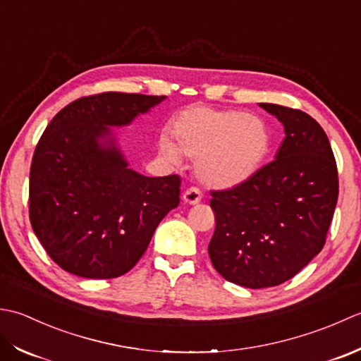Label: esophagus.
<instances>
[{
	"label": "esophagus",
	"instance_id": "obj_1",
	"mask_svg": "<svg viewBox=\"0 0 361 361\" xmlns=\"http://www.w3.org/2000/svg\"><path fill=\"white\" fill-rule=\"evenodd\" d=\"M201 200H202V193H201V190L196 187H191L185 191V193H183V202H187L190 205L201 202Z\"/></svg>",
	"mask_w": 361,
	"mask_h": 361
}]
</instances>
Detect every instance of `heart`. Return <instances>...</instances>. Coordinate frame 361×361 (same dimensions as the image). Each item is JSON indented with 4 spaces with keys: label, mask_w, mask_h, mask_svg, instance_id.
<instances>
[{
    "label": "heart",
    "mask_w": 361,
    "mask_h": 361,
    "mask_svg": "<svg viewBox=\"0 0 361 361\" xmlns=\"http://www.w3.org/2000/svg\"><path fill=\"white\" fill-rule=\"evenodd\" d=\"M171 135L160 137L159 151L178 164L180 154L196 159V176L210 188H233L251 179L269 149L262 118L240 110L190 106L174 116Z\"/></svg>",
    "instance_id": "b5f03b06"
}]
</instances>
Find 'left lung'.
I'll return each mask as SVG.
<instances>
[{"mask_svg": "<svg viewBox=\"0 0 361 361\" xmlns=\"http://www.w3.org/2000/svg\"><path fill=\"white\" fill-rule=\"evenodd\" d=\"M260 107L283 126L274 160L238 187L212 191L210 201L213 267L252 290L283 283L321 252L338 201L336 161L318 121L302 110Z\"/></svg>", "mask_w": 361, "mask_h": 361, "instance_id": "obj_1", "label": "left lung"}]
</instances>
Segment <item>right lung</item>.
<instances>
[{"label":"right lung","mask_w":361,"mask_h":361,"mask_svg":"<svg viewBox=\"0 0 361 361\" xmlns=\"http://www.w3.org/2000/svg\"><path fill=\"white\" fill-rule=\"evenodd\" d=\"M166 97L101 93L63 107L37 145L29 176V218L59 267L112 279L135 267L159 223L179 205V176L148 178L129 168L114 128H124Z\"/></svg>","instance_id":"obj_1"}]
</instances>
